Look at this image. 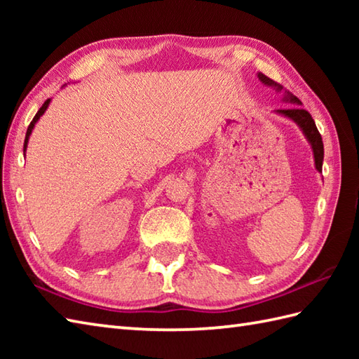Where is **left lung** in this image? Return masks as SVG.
Segmentation results:
<instances>
[{"instance_id": "left-lung-1", "label": "left lung", "mask_w": 359, "mask_h": 359, "mask_svg": "<svg viewBox=\"0 0 359 359\" xmlns=\"http://www.w3.org/2000/svg\"><path fill=\"white\" fill-rule=\"evenodd\" d=\"M257 79L261 80L262 85L273 88L274 90H276V93L284 94V97H282V102L292 104L290 108L278 109L276 114H279V116H282V117H287L290 120H293L294 123L301 128L302 134L306 135L307 142L310 143L311 151H313L316 170L321 172L323 171V162H324V143H323V137H321V134H319L318 128L315 125V120L311 118V116L306 109L301 108L302 103H301L299 98L294 97L292 93H287V90H284V88H282L279 83L273 81L271 79L266 77V75H264L262 72L257 74Z\"/></svg>"}]
</instances>
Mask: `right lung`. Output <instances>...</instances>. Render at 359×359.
Listing matches in <instances>:
<instances>
[{"label": "right lung", "instance_id": "1", "mask_svg": "<svg viewBox=\"0 0 359 359\" xmlns=\"http://www.w3.org/2000/svg\"><path fill=\"white\" fill-rule=\"evenodd\" d=\"M49 103H50V98H48V100L44 102V104L41 106L40 109H38V112L35 114V117H34V120L30 121V125H29V128H27V133H26V139H25V154H26V149H27V143H29V137H30V134H32V131H34V128H35V125H36V121L40 120V117L43 116V114L46 112V109H48V106H49Z\"/></svg>", "mask_w": 359, "mask_h": 359}]
</instances>
